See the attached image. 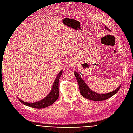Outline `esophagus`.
I'll return each mask as SVG.
<instances>
[{
  "label": "esophagus",
  "instance_id": "obj_1",
  "mask_svg": "<svg viewBox=\"0 0 133 133\" xmlns=\"http://www.w3.org/2000/svg\"><path fill=\"white\" fill-rule=\"evenodd\" d=\"M73 65V62L71 59L68 60V61L66 62V66L67 67H71Z\"/></svg>",
  "mask_w": 133,
  "mask_h": 133
}]
</instances>
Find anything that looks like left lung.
Returning a JSON list of instances; mask_svg holds the SVG:
<instances>
[{
    "label": "left lung",
    "instance_id": "left-lung-1",
    "mask_svg": "<svg viewBox=\"0 0 133 133\" xmlns=\"http://www.w3.org/2000/svg\"><path fill=\"white\" fill-rule=\"evenodd\" d=\"M105 29L108 31H110L108 28H107V26H105ZM74 74L75 77L76 78V80L77 83L79 86V92L81 93V94L85 98L95 101H102L105 99H107L111 97V96H113L119 90L121 84L114 91L106 94H98L93 91L87 85V84L84 82L83 79L81 78V75L76 71H74Z\"/></svg>",
    "mask_w": 133,
    "mask_h": 133
}]
</instances>
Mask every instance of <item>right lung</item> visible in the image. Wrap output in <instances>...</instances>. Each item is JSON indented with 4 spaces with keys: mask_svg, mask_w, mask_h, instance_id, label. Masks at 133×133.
Returning a JSON list of instances; mask_svg holds the SVG:
<instances>
[{
    "mask_svg": "<svg viewBox=\"0 0 133 133\" xmlns=\"http://www.w3.org/2000/svg\"><path fill=\"white\" fill-rule=\"evenodd\" d=\"M62 74V70H61L59 73L58 74L56 77L55 82L53 84L52 89L50 93L43 99L35 103H28L22 101L21 99H19L20 102H21L24 105L28 106V107L35 108V109H43L49 106L52 105L54 103L58 98L59 96V81L60 77Z\"/></svg>",
    "mask_w": 133,
    "mask_h": 133,
    "instance_id": "right-lung-1",
    "label": "right lung"
}]
</instances>
